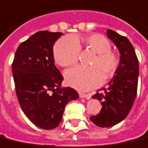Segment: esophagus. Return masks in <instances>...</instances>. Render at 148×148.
Wrapping results in <instances>:
<instances>
[{"label": "esophagus", "instance_id": "obj_1", "mask_svg": "<svg viewBox=\"0 0 148 148\" xmlns=\"http://www.w3.org/2000/svg\"><path fill=\"white\" fill-rule=\"evenodd\" d=\"M79 96L81 98H85L86 99H89L91 97L90 94H85V93H79Z\"/></svg>", "mask_w": 148, "mask_h": 148}]
</instances>
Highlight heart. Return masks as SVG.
Returning a JSON list of instances; mask_svg holds the SVG:
<instances>
[{"mask_svg":"<svg viewBox=\"0 0 148 148\" xmlns=\"http://www.w3.org/2000/svg\"><path fill=\"white\" fill-rule=\"evenodd\" d=\"M84 48L94 53L89 67L80 66L66 71V84L79 91H88L97 87L103 77L108 80L115 74L119 65V56L111 50L108 38L99 34L85 36L64 37L55 44V61L62 67H68L77 63L80 49Z\"/></svg>","mask_w":148,"mask_h":148,"instance_id":"b5f03b06","label":"heart"}]
</instances>
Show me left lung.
Listing matches in <instances>:
<instances>
[{
    "instance_id": "8db88e82",
    "label": "left lung",
    "mask_w": 148,
    "mask_h": 148,
    "mask_svg": "<svg viewBox=\"0 0 148 148\" xmlns=\"http://www.w3.org/2000/svg\"><path fill=\"white\" fill-rule=\"evenodd\" d=\"M107 35L113 41L121 54L119 67L107 87L92 96L99 99L102 109L90 120L99 127H111L124 120L135 101L139 76V62L135 49L126 37L112 29Z\"/></svg>"
}]
</instances>
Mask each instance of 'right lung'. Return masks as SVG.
Listing matches in <instances>:
<instances>
[{
	"instance_id": "add662e5",
	"label": "right lung",
	"mask_w": 148,
	"mask_h": 148,
	"mask_svg": "<svg viewBox=\"0 0 148 148\" xmlns=\"http://www.w3.org/2000/svg\"><path fill=\"white\" fill-rule=\"evenodd\" d=\"M61 35L37 32L18 45L12 66L21 109L32 123L44 130L56 128L66 103L79 97L74 88H60L63 77L54 63L53 45Z\"/></svg>"
}]
</instances>
